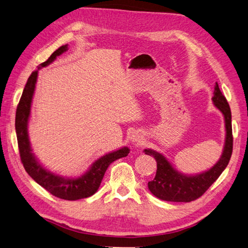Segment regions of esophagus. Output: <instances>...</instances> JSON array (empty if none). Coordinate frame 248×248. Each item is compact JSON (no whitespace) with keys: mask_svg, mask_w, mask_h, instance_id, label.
I'll use <instances>...</instances> for the list:
<instances>
[{"mask_svg":"<svg viewBox=\"0 0 248 248\" xmlns=\"http://www.w3.org/2000/svg\"><path fill=\"white\" fill-rule=\"evenodd\" d=\"M142 135L140 132H133V134L131 135V141L133 143H136V145H140V142H142Z\"/></svg>","mask_w":248,"mask_h":248,"instance_id":"1","label":"esophagus"}]
</instances>
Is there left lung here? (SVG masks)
Returning <instances> with one entry per match:
<instances>
[{
	"label": "left lung",
	"mask_w": 248,
	"mask_h": 248,
	"mask_svg": "<svg viewBox=\"0 0 248 248\" xmlns=\"http://www.w3.org/2000/svg\"><path fill=\"white\" fill-rule=\"evenodd\" d=\"M214 105L222 112L225 120L226 137L224 150L221 158L217 163L211 167L209 170L195 175L183 174L174 169L172 165L167 160L163 154L152 150L145 149L146 154L153 156L157 163V170L153 181L148 183V188L155 197L168 201V202H191L199 199L206 192L222 172L227 167L232 153V112L226 98L216 83L214 97Z\"/></svg>",
	"instance_id": "1"
}]
</instances>
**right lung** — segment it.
Here are the masks:
<instances>
[{
	"label": "right lung",
	"mask_w": 248,
	"mask_h": 248,
	"mask_svg": "<svg viewBox=\"0 0 248 248\" xmlns=\"http://www.w3.org/2000/svg\"><path fill=\"white\" fill-rule=\"evenodd\" d=\"M66 50L67 44L60 46L58 49L51 54L47 60L41 63L38 66V68L47 66L57 57L60 56ZM37 77L38 70L32 72L30 78H28L25 88L23 90L19 105L16 107V140H18L21 162L23 166H24L26 172L30 174L32 180L36 181L40 186H42L48 192L55 195V197L67 201H76L89 198L91 195H93L97 191L98 188H99L108 167L114 160L125 157L129 154L130 149L128 147H124L117 151L103 155V156L98 158L92 164L91 168L86 173L76 178L62 177L48 171L47 169H45L38 162V159L32 153L27 132V125L31 116V101L34 89H36Z\"/></svg>",
	"instance_id": "1"
}]
</instances>
